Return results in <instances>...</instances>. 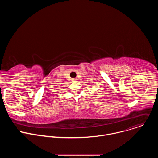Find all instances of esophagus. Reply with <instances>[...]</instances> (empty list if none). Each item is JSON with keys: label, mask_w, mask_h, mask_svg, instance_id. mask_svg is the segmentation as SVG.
I'll return each mask as SVG.
<instances>
[{"label": "esophagus", "mask_w": 158, "mask_h": 158, "mask_svg": "<svg viewBox=\"0 0 158 158\" xmlns=\"http://www.w3.org/2000/svg\"><path fill=\"white\" fill-rule=\"evenodd\" d=\"M72 81H73L74 82H76V81H77V78H73V79H72Z\"/></svg>", "instance_id": "34e87169"}]
</instances>
